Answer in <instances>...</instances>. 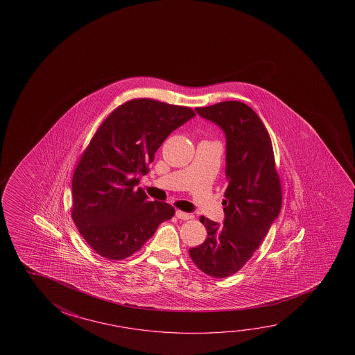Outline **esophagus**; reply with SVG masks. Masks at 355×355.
<instances>
[{
  "label": "esophagus",
  "mask_w": 355,
  "mask_h": 355,
  "mask_svg": "<svg viewBox=\"0 0 355 355\" xmlns=\"http://www.w3.org/2000/svg\"><path fill=\"white\" fill-rule=\"evenodd\" d=\"M175 216L178 218V219H182V220H189V219H192V214H189V213H184V211H180V210H177L175 211Z\"/></svg>",
  "instance_id": "1"
}]
</instances>
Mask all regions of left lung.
<instances>
[{
  "mask_svg": "<svg viewBox=\"0 0 355 355\" xmlns=\"http://www.w3.org/2000/svg\"><path fill=\"white\" fill-rule=\"evenodd\" d=\"M196 111L225 134L229 183L223 202V227L200 216L208 236L203 244L189 249V255L204 273L224 279L250 260L279 216L281 183L270 135L250 106L223 101Z\"/></svg>",
  "mask_w": 355,
  "mask_h": 355,
  "instance_id": "left-lung-1",
  "label": "left lung"
}]
</instances>
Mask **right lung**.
Returning a JSON list of instances; mask_svg holds the SVG:
<instances>
[{
    "mask_svg": "<svg viewBox=\"0 0 355 355\" xmlns=\"http://www.w3.org/2000/svg\"><path fill=\"white\" fill-rule=\"evenodd\" d=\"M196 116L186 106L130 100L105 119L73 175L71 216L95 252L122 260L140 250L175 210L137 184L172 131Z\"/></svg>",
    "mask_w": 355,
    "mask_h": 355,
    "instance_id": "obj_1",
    "label": "right lung"
}]
</instances>
